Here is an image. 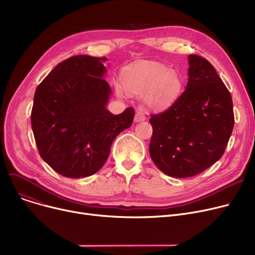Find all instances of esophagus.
I'll list each match as a JSON object with an SVG mask.
<instances>
[{
	"label": "esophagus",
	"instance_id": "34e87169",
	"mask_svg": "<svg viewBox=\"0 0 255 255\" xmlns=\"http://www.w3.org/2000/svg\"><path fill=\"white\" fill-rule=\"evenodd\" d=\"M144 120H145V117H144V115H143L141 112H136V113H135L134 121H135L136 123L142 122V121H144Z\"/></svg>",
	"mask_w": 255,
	"mask_h": 255
}]
</instances>
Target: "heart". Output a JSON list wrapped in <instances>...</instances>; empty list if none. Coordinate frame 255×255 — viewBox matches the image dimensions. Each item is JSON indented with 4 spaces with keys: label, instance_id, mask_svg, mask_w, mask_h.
Returning <instances> with one entry per match:
<instances>
[{
    "label": "heart",
    "instance_id": "obj_1",
    "mask_svg": "<svg viewBox=\"0 0 255 255\" xmlns=\"http://www.w3.org/2000/svg\"><path fill=\"white\" fill-rule=\"evenodd\" d=\"M122 84L117 83L115 90L121 98L127 92L141 94L142 104L150 110L159 111L169 106L182 91V79L175 71L161 63L141 61L130 65L122 72Z\"/></svg>",
    "mask_w": 255,
    "mask_h": 255
}]
</instances>
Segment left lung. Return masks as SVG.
Segmentation results:
<instances>
[{
	"label": "left lung",
	"mask_w": 255,
	"mask_h": 255,
	"mask_svg": "<svg viewBox=\"0 0 255 255\" xmlns=\"http://www.w3.org/2000/svg\"><path fill=\"white\" fill-rule=\"evenodd\" d=\"M188 83L168 110L151 115L149 151L155 165L173 178L204 171L222 157L235 118L231 93L204 58L188 56Z\"/></svg>",
	"instance_id": "obj_1"
}]
</instances>
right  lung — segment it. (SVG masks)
Listing matches in <instances>:
<instances>
[{"mask_svg":"<svg viewBox=\"0 0 255 255\" xmlns=\"http://www.w3.org/2000/svg\"><path fill=\"white\" fill-rule=\"evenodd\" d=\"M106 58L71 57L58 64L35 92L31 124L40 156L60 175L97 172L115 138L132 125L134 110L113 115L112 89L104 79Z\"/></svg>","mask_w":255,"mask_h":255,"instance_id":"obj_1","label":"right lung"}]
</instances>
